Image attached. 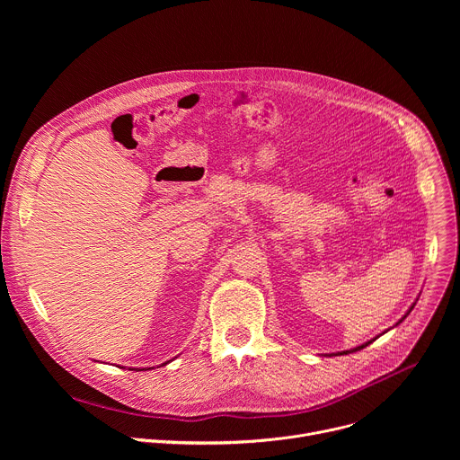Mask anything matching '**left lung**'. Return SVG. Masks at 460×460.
Segmentation results:
<instances>
[{
    "label": "left lung",
    "instance_id": "8db88e82",
    "mask_svg": "<svg viewBox=\"0 0 460 460\" xmlns=\"http://www.w3.org/2000/svg\"><path fill=\"white\" fill-rule=\"evenodd\" d=\"M411 309H413V305H411ZM411 309H410V311H411ZM410 311H408V313H410ZM408 313L402 316V320L408 316ZM402 320H401V322H402ZM401 322H399V323H401ZM367 344H371V342H366V344H362V346H358V348H353V349H349V351H342V353H346V355H348V353H355V351H360V349H364ZM342 353H341V355H342Z\"/></svg>",
    "mask_w": 460,
    "mask_h": 460
}]
</instances>
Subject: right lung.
I'll use <instances>...</instances> for the list:
<instances>
[{
  "label": "right lung",
  "mask_w": 460,
  "mask_h": 460,
  "mask_svg": "<svg viewBox=\"0 0 460 460\" xmlns=\"http://www.w3.org/2000/svg\"><path fill=\"white\" fill-rule=\"evenodd\" d=\"M165 364H167V362H165Z\"/></svg>",
  "instance_id": "obj_1"
}]
</instances>
